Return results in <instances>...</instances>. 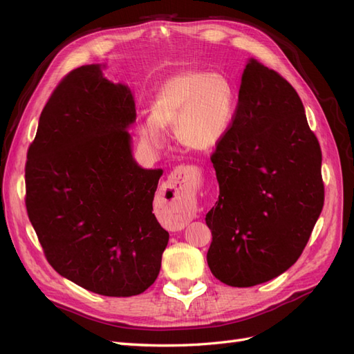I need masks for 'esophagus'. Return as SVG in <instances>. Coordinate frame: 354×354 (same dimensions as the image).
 <instances>
[{
	"label": "esophagus",
	"mask_w": 354,
	"mask_h": 354,
	"mask_svg": "<svg viewBox=\"0 0 354 354\" xmlns=\"http://www.w3.org/2000/svg\"><path fill=\"white\" fill-rule=\"evenodd\" d=\"M199 183L201 174L198 173V169L189 165L177 167L167 180V207L180 223H187L194 217V207Z\"/></svg>",
	"instance_id": "1"
}]
</instances>
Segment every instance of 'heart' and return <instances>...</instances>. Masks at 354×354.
<instances>
[{"label": "heart", "instance_id": "heart-1", "mask_svg": "<svg viewBox=\"0 0 354 354\" xmlns=\"http://www.w3.org/2000/svg\"><path fill=\"white\" fill-rule=\"evenodd\" d=\"M152 116L142 124V136L160 146L162 130L174 131L181 145L207 152L227 134L234 115V93L218 73L185 71L167 78L151 104Z\"/></svg>", "mask_w": 354, "mask_h": 354}]
</instances>
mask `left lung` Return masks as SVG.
<instances>
[{"instance_id":"1","label":"left lung","mask_w":354,"mask_h":354,"mask_svg":"<svg viewBox=\"0 0 354 354\" xmlns=\"http://www.w3.org/2000/svg\"><path fill=\"white\" fill-rule=\"evenodd\" d=\"M211 162L220 189L205 217L212 274L238 288L282 274L306 248L325 187L303 102L276 71L248 62L232 125Z\"/></svg>"}]
</instances>
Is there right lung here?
<instances>
[{
    "mask_svg": "<svg viewBox=\"0 0 354 354\" xmlns=\"http://www.w3.org/2000/svg\"><path fill=\"white\" fill-rule=\"evenodd\" d=\"M131 91L99 65L71 71L29 145L26 211L50 266L91 292L131 297L159 274L169 234L152 214L162 169L136 164Z\"/></svg>",
    "mask_w": 354,
    "mask_h": 354,
    "instance_id": "obj_1",
    "label": "right lung"
}]
</instances>
